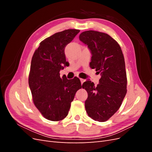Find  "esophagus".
Masks as SVG:
<instances>
[{"label":"esophagus","instance_id":"34e87169","mask_svg":"<svg viewBox=\"0 0 152 152\" xmlns=\"http://www.w3.org/2000/svg\"><path fill=\"white\" fill-rule=\"evenodd\" d=\"M80 80L81 82V84H83V82L85 81V80L83 79H80Z\"/></svg>","mask_w":152,"mask_h":152}]
</instances>
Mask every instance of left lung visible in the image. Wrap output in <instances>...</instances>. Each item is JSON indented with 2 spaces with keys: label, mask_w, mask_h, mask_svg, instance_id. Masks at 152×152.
I'll use <instances>...</instances> for the list:
<instances>
[{
  "label": "left lung",
  "mask_w": 152,
  "mask_h": 152,
  "mask_svg": "<svg viewBox=\"0 0 152 152\" xmlns=\"http://www.w3.org/2000/svg\"><path fill=\"white\" fill-rule=\"evenodd\" d=\"M79 39L91 53L90 67L102 75L97 86L89 79L82 84L88 94L85 102L86 112L94 121L104 122L119 109L127 93L124 55L117 41L107 34L85 31Z\"/></svg>",
  "instance_id": "8db88e82"
}]
</instances>
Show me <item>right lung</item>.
Wrapping results in <instances>:
<instances>
[{
  "mask_svg": "<svg viewBox=\"0 0 152 152\" xmlns=\"http://www.w3.org/2000/svg\"><path fill=\"white\" fill-rule=\"evenodd\" d=\"M79 31L68 29L49 37L40 43L32 57L29 87L35 107L48 120L65 118L76 92L82 87L79 78L59 76V71L69 65L65 47Z\"/></svg>",
  "mask_w": 152,
  "mask_h": 152,
  "instance_id": "add662e5",
  "label": "right lung"
}]
</instances>
